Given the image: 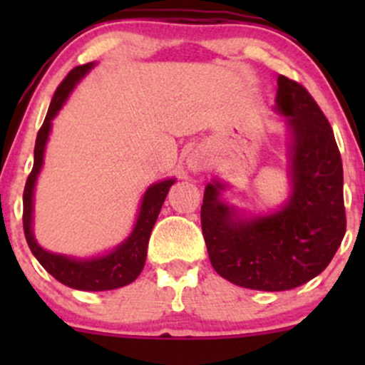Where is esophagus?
I'll return each instance as SVG.
<instances>
[{"instance_id": "obj_1", "label": "esophagus", "mask_w": 365, "mask_h": 365, "mask_svg": "<svg viewBox=\"0 0 365 365\" xmlns=\"http://www.w3.org/2000/svg\"><path fill=\"white\" fill-rule=\"evenodd\" d=\"M189 165H190V168H192V169H200L201 162H200V159H190Z\"/></svg>"}]
</instances>
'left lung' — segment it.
Masks as SVG:
<instances>
[{
	"instance_id": "obj_1",
	"label": "left lung",
	"mask_w": 365,
	"mask_h": 365,
	"mask_svg": "<svg viewBox=\"0 0 365 365\" xmlns=\"http://www.w3.org/2000/svg\"><path fill=\"white\" fill-rule=\"evenodd\" d=\"M277 109L293 134L288 205L272 215L235 220L208 183L201 230L220 277L244 288L284 292L322 274L346 233L342 162L334 130L314 98L297 81L279 76Z\"/></svg>"
}]
</instances>
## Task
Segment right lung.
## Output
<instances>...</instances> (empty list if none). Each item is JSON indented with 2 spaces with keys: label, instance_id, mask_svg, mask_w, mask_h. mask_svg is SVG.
Returning <instances> with one entry per match:
<instances>
[{
  "label": "right lung",
  "instance_id": "add662e5",
  "mask_svg": "<svg viewBox=\"0 0 365 365\" xmlns=\"http://www.w3.org/2000/svg\"><path fill=\"white\" fill-rule=\"evenodd\" d=\"M93 65H79L73 70H70L60 86L54 91V97L51 101L49 111L46 114L42 127L36 134L35 143V162L33 169L26 180L24 194H23V227L24 237L31 249L33 256L38 259V263L53 275L54 279L68 288L83 289V292H106V289H116L121 286L130 284L132 281L138 279L141 274L143 267L146 261V251H148V240L152 235L155 220L159 217V212L164 205L165 196H168L169 187L175 183V180H164V182L155 183L146 190L145 197L141 203V212H139L138 222H135L134 231L130 237L109 252L108 256L93 257V259L79 261L72 257L61 256V254L47 252L40 247L33 238L31 231V212H33V189H35L36 176H38L40 168L43 162V150H46L47 135L51 130V120L56 116L61 106L67 101L68 93L73 90L77 81L84 76Z\"/></svg>",
  "mask_w": 365,
  "mask_h": 365
}]
</instances>
